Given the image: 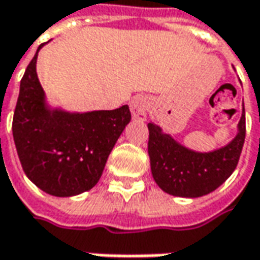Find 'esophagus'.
<instances>
[{
  "instance_id": "1",
  "label": "esophagus",
  "mask_w": 260,
  "mask_h": 260,
  "mask_svg": "<svg viewBox=\"0 0 260 260\" xmlns=\"http://www.w3.org/2000/svg\"><path fill=\"white\" fill-rule=\"evenodd\" d=\"M147 99L143 95H136L130 102V111L134 120L144 121L146 120V110H147Z\"/></svg>"
}]
</instances>
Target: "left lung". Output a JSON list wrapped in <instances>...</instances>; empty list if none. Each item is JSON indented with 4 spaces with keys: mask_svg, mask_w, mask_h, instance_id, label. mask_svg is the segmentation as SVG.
<instances>
[{
    "mask_svg": "<svg viewBox=\"0 0 260 260\" xmlns=\"http://www.w3.org/2000/svg\"><path fill=\"white\" fill-rule=\"evenodd\" d=\"M149 157L151 175L163 191L177 198H202L222 186L238 166L245 143V109L236 134L228 144L210 151H198L177 142L172 134L150 121Z\"/></svg>",
    "mask_w": 260,
    "mask_h": 260,
    "instance_id": "obj_1",
    "label": "left lung"
}]
</instances>
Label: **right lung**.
Returning a JSON list of instances; mask_svg holds the SVG:
<instances>
[{
	"label": "right lung",
	"instance_id": "obj_1",
	"mask_svg": "<svg viewBox=\"0 0 260 260\" xmlns=\"http://www.w3.org/2000/svg\"><path fill=\"white\" fill-rule=\"evenodd\" d=\"M21 80L12 136L24 173L38 189L71 198L93 189L132 114L116 110L69 111L51 106L37 76V57Z\"/></svg>",
	"mask_w": 260,
	"mask_h": 260
}]
</instances>
